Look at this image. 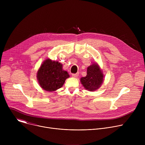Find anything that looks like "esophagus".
Segmentation results:
<instances>
[{"label":"esophagus","mask_w":145,"mask_h":145,"mask_svg":"<svg viewBox=\"0 0 145 145\" xmlns=\"http://www.w3.org/2000/svg\"><path fill=\"white\" fill-rule=\"evenodd\" d=\"M78 76V73H75V74H72V77H74V78L77 77Z\"/></svg>","instance_id":"obj_1"}]
</instances>
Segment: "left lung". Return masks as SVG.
Here are the masks:
<instances>
[{
  "label": "left lung",
  "instance_id": "8db88e82",
  "mask_svg": "<svg viewBox=\"0 0 145 145\" xmlns=\"http://www.w3.org/2000/svg\"><path fill=\"white\" fill-rule=\"evenodd\" d=\"M86 77L80 78L81 84L86 90L95 91L102 85L104 81V74L97 63H95L87 68Z\"/></svg>",
  "mask_w": 145,
  "mask_h": 145
}]
</instances>
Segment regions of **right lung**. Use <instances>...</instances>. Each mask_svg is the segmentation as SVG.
Here are the masks:
<instances>
[{
    "mask_svg": "<svg viewBox=\"0 0 145 145\" xmlns=\"http://www.w3.org/2000/svg\"><path fill=\"white\" fill-rule=\"evenodd\" d=\"M37 77L41 88L46 91L53 92L63 87L69 75L63 70V64L48 58L40 65Z\"/></svg>",
    "mask_w": 145,
    "mask_h": 145,
    "instance_id": "obj_1",
    "label": "right lung"
}]
</instances>
